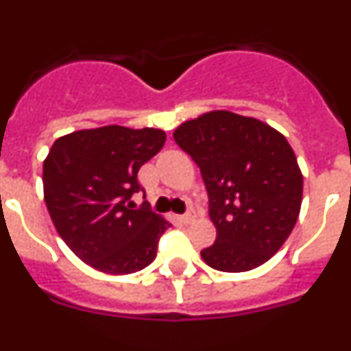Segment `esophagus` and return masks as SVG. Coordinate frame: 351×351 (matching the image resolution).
I'll list each match as a JSON object with an SVG mask.
<instances>
[{"instance_id": "obj_1", "label": "esophagus", "mask_w": 351, "mask_h": 351, "mask_svg": "<svg viewBox=\"0 0 351 351\" xmlns=\"http://www.w3.org/2000/svg\"><path fill=\"white\" fill-rule=\"evenodd\" d=\"M195 218H197V214H195L193 207H190V209L186 210L184 216H182V219H184V223H193Z\"/></svg>"}]
</instances>
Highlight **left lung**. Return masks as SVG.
I'll list each match as a JSON object with an SVG mask.
<instances>
[{"label": "left lung", "instance_id": "8db88e82", "mask_svg": "<svg viewBox=\"0 0 351 351\" xmlns=\"http://www.w3.org/2000/svg\"><path fill=\"white\" fill-rule=\"evenodd\" d=\"M173 141L200 169L213 246L200 251L209 267L246 272L276 255L295 226L302 172L278 130L255 117L213 110L184 121Z\"/></svg>", "mask_w": 351, "mask_h": 351}]
</instances>
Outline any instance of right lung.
I'll list each match as a JSON object with an SVG mask.
<instances>
[{"label": "right lung", "instance_id": "right-lung-1", "mask_svg": "<svg viewBox=\"0 0 351 351\" xmlns=\"http://www.w3.org/2000/svg\"><path fill=\"white\" fill-rule=\"evenodd\" d=\"M163 130L110 125L60 137L43 161V197L56 230L82 262L107 274L142 271L170 226L135 206L137 173L160 153Z\"/></svg>", "mask_w": 351, "mask_h": 351}]
</instances>
